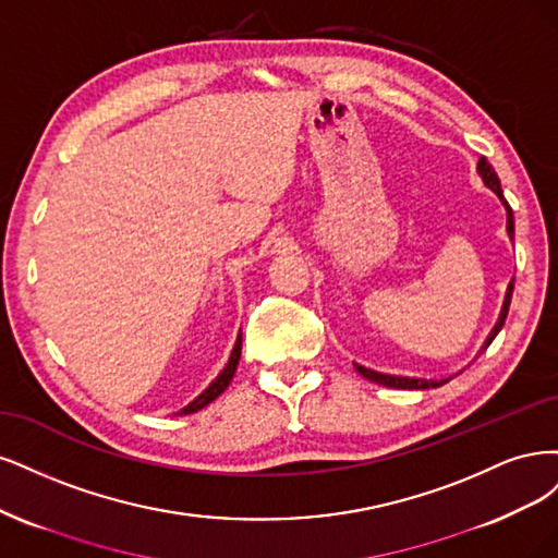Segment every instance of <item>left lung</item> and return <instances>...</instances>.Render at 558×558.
I'll return each instance as SVG.
<instances>
[{"mask_svg": "<svg viewBox=\"0 0 558 558\" xmlns=\"http://www.w3.org/2000/svg\"><path fill=\"white\" fill-rule=\"evenodd\" d=\"M477 173H480V178H482V183L487 185V187L498 196L502 206H506V215H508L506 231H508L510 241H514V218H512V208H510V204L506 202V196H502L500 181H498V175H496L494 167H492L489 161H487V157H480V161H477ZM512 290H514V278L510 280L508 290H506V299H502L498 322L494 325V329L489 331L487 340H484V343H482L480 352H484V350H487V348L492 345V340L496 338V333L502 329V325H506V317H508V311H510ZM352 364H354V371H356L359 375H364L366 380H371V383H375V385H383V387H391V389H436V387H442L445 383H449V380H452V377H457V375L461 373V371H459V373H454V375H447V377H408V375H391V373L373 371V368H366V366L356 364V362H352Z\"/></svg>", "mask_w": 558, "mask_h": 558, "instance_id": "1", "label": "left lung"}]
</instances>
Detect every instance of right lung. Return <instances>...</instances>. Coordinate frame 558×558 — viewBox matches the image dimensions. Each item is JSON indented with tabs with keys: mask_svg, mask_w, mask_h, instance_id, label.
Instances as JSON below:
<instances>
[{
	"mask_svg": "<svg viewBox=\"0 0 558 558\" xmlns=\"http://www.w3.org/2000/svg\"><path fill=\"white\" fill-rule=\"evenodd\" d=\"M241 345H243V336L239 333V338H236V345H233V350H231V354H229V362H227V366L220 371V375L215 377V380L199 393V397H196L194 401H190L185 408H181L175 412V415H192V412H199L202 408H206L208 403H213L215 399L220 397V393L229 387V383L233 380V373H236V366H239V359H241Z\"/></svg>",
	"mask_w": 558,
	"mask_h": 558,
	"instance_id": "obj_1",
	"label": "right lung"
}]
</instances>
